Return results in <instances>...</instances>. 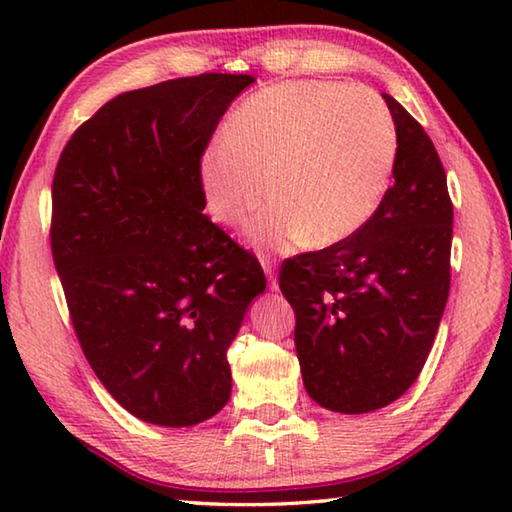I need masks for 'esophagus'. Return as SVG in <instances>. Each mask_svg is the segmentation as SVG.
<instances>
[{
	"mask_svg": "<svg viewBox=\"0 0 512 512\" xmlns=\"http://www.w3.org/2000/svg\"><path fill=\"white\" fill-rule=\"evenodd\" d=\"M262 268L268 277V284H271V289H277V277H275V262L271 257H262Z\"/></svg>",
	"mask_w": 512,
	"mask_h": 512,
	"instance_id": "34e87169",
	"label": "esophagus"
}]
</instances>
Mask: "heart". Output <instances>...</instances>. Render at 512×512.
Instances as JSON below:
<instances>
[{
    "label": "heart",
    "mask_w": 512,
    "mask_h": 512,
    "mask_svg": "<svg viewBox=\"0 0 512 512\" xmlns=\"http://www.w3.org/2000/svg\"><path fill=\"white\" fill-rule=\"evenodd\" d=\"M397 128L377 94L332 81H287L232 110L223 140L198 158L207 210L219 223L248 219L257 246L343 244L375 216L391 185Z\"/></svg>",
    "instance_id": "1"
}]
</instances>
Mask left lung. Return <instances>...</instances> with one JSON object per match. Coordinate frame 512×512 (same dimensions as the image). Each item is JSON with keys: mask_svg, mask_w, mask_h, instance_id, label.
<instances>
[{"mask_svg": "<svg viewBox=\"0 0 512 512\" xmlns=\"http://www.w3.org/2000/svg\"><path fill=\"white\" fill-rule=\"evenodd\" d=\"M381 97L397 128L393 187L357 235L280 268L307 393L350 415L409 391L449 296L454 207L443 162L418 121Z\"/></svg>", "mask_w": 512, "mask_h": 512, "instance_id": "1", "label": "left lung"}]
</instances>
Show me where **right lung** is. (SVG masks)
<instances>
[{"label":"right lung","instance_id":"1","mask_svg":"<svg viewBox=\"0 0 512 512\" xmlns=\"http://www.w3.org/2000/svg\"><path fill=\"white\" fill-rule=\"evenodd\" d=\"M255 83L201 74L110 99L60 153L51 253L85 359L124 409L192 427L230 400L225 354L266 289L203 214L198 158Z\"/></svg>","mask_w":512,"mask_h":512}]
</instances>
